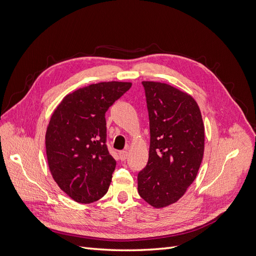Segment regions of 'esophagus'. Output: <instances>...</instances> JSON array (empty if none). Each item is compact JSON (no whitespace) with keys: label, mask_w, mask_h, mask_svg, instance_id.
I'll return each mask as SVG.
<instances>
[{"label":"esophagus","mask_w":256,"mask_h":256,"mask_svg":"<svg viewBox=\"0 0 256 256\" xmlns=\"http://www.w3.org/2000/svg\"><path fill=\"white\" fill-rule=\"evenodd\" d=\"M118 156H120V159L122 161H125L127 159V157H128V152L126 150H122V152H118Z\"/></svg>","instance_id":"34e87169"}]
</instances>
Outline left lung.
I'll use <instances>...</instances> for the list:
<instances>
[{
    "instance_id": "8db88e82",
    "label": "left lung",
    "mask_w": 256,
    "mask_h": 256,
    "mask_svg": "<svg viewBox=\"0 0 256 256\" xmlns=\"http://www.w3.org/2000/svg\"><path fill=\"white\" fill-rule=\"evenodd\" d=\"M150 118L148 161L138 174V192L161 208L177 202L196 180L204 154L205 132L196 102L160 82L143 81Z\"/></svg>"
}]
</instances>
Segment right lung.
I'll list each match as a JSON object with an SVG mask.
<instances>
[{
  "mask_svg": "<svg viewBox=\"0 0 256 256\" xmlns=\"http://www.w3.org/2000/svg\"><path fill=\"white\" fill-rule=\"evenodd\" d=\"M130 88L116 81L88 85L68 94L51 116L46 132L49 168L76 202H96L109 189L116 161L106 144V112Z\"/></svg>",
  "mask_w": 256,
  "mask_h": 256,
  "instance_id": "right-lung-1",
  "label": "right lung"
}]
</instances>
